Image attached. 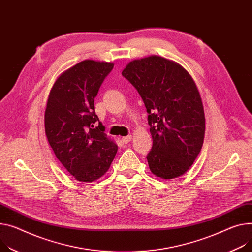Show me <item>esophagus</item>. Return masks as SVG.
I'll return each mask as SVG.
<instances>
[{"label":"esophagus","mask_w":252,"mask_h":252,"mask_svg":"<svg viewBox=\"0 0 252 252\" xmlns=\"http://www.w3.org/2000/svg\"><path fill=\"white\" fill-rule=\"evenodd\" d=\"M121 140H122V142H123V143L127 144V143H129V142L132 140V136H131V135H128V136L123 137Z\"/></svg>","instance_id":"34e87169"}]
</instances>
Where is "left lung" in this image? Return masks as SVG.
I'll list each match as a JSON object with an SVG mask.
<instances>
[{"mask_svg": "<svg viewBox=\"0 0 252 252\" xmlns=\"http://www.w3.org/2000/svg\"><path fill=\"white\" fill-rule=\"evenodd\" d=\"M122 75L136 89L148 115L152 148L149 168L163 180L189 169L202 149L205 113L190 74L178 63L158 55L130 62Z\"/></svg>", "mask_w": 252, "mask_h": 252, "instance_id": "left-lung-1", "label": "left lung"}]
</instances>
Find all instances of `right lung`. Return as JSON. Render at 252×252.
Segmentation results:
<instances>
[{
    "instance_id": "1",
    "label": "right lung",
    "mask_w": 252,
    "mask_h": 252,
    "mask_svg": "<svg viewBox=\"0 0 252 252\" xmlns=\"http://www.w3.org/2000/svg\"><path fill=\"white\" fill-rule=\"evenodd\" d=\"M114 66L86 60L64 70L54 82L44 114L47 140L62 164L76 180L92 183L111 166L118 146L101 128L94 100Z\"/></svg>"
}]
</instances>
